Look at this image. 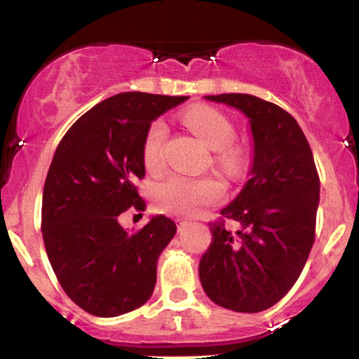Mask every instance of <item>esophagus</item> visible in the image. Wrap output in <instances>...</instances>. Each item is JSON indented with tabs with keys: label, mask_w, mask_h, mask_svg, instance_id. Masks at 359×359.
Wrapping results in <instances>:
<instances>
[{
	"label": "esophagus",
	"mask_w": 359,
	"mask_h": 359,
	"mask_svg": "<svg viewBox=\"0 0 359 359\" xmlns=\"http://www.w3.org/2000/svg\"><path fill=\"white\" fill-rule=\"evenodd\" d=\"M177 223H179V224H177V226H179V231H182L184 228H186L187 224H189V222H186V219H179V222H177Z\"/></svg>",
	"instance_id": "34e87169"
}]
</instances>
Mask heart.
I'll return each mask as SVG.
<instances>
[{"mask_svg":"<svg viewBox=\"0 0 359 359\" xmlns=\"http://www.w3.org/2000/svg\"><path fill=\"white\" fill-rule=\"evenodd\" d=\"M182 121L199 136L211 149H223L231 143L235 136L233 124L218 110L206 105H194L184 112ZM167 137V124L163 121H153L143 137V163L149 172L160 170L163 165V143ZM226 165L238 163V153L228 149L222 155ZM224 196L222 182L211 177H186L172 173L153 187V201L156 208L165 212L179 216H196L210 204L218 203Z\"/></svg>","mask_w":359,"mask_h":359,"instance_id":"obj_1","label":"heart"}]
</instances>
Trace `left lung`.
<instances>
[{
	"instance_id": "8db88e82",
	"label": "left lung",
	"mask_w": 359,
	"mask_h": 359,
	"mask_svg": "<svg viewBox=\"0 0 359 359\" xmlns=\"http://www.w3.org/2000/svg\"><path fill=\"white\" fill-rule=\"evenodd\" d=\"M249 119V180L222 215L240 223H211L212 242L199 261L203 290L233 312L267 310L297 283L315 240L320 182L309 141L286 110L247 93L206 95Z\"/></svg>"
}]
</instances>
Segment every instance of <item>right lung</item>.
<instances>
[{"label":"right lung","mask_w":359,"mask_h":359,"mask_svg":"<svg viewBox=\"0 0 359 359\" xmlns=\"http://www.w3.org/2000/svg\"><path fill=\"white\" fill-rule=\"evenodd\" d=\"M189 97L126 92L100 102L66 133L42 192V237L66 294L85 312L117 317L151 297L156 262L177 226L163 215L136 233L117 218L144 211L143 137L156 117Z\"/></svg>","instance_id":"add662e5"}]
</instances>
